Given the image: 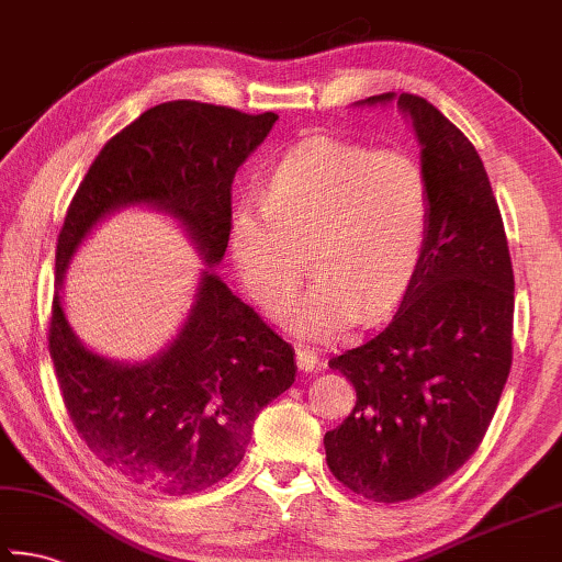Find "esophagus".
<instances>
[{
  "instance_id": "34e87169",
  "label": "esophagus",
  "mask_w": 562,
  "mask_h": 562,
  "mask_svg": "<svg viewBox=\"0 0 562 562\" xmlns=\"http://www.w3.org/2000/svg\"><path fill=\"white\" fill-rule=\"evenodd\" d=\"M294 357H297V367L302 369V372H315L317 364H319L317 351L312 347L297 345V347H294Z\"/></svg>"
}]
</instances>
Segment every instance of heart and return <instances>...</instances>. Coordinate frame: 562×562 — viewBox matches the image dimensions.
I'll return each mask as SVG.
<instances>
[{
	"mask_svg": "<svg viewBox=\"0 0 562 562\" xmlns=\"http://www.w3.org/2000/svg\"><path fill=\"white\" fill-rule=\"evenodd\" d=\"M429 223L431 186L416 156L310 136L272 166L262 203L233 207L227 240L247 297L268 317L292 307L307 260L315 282L290 327L331 339L357 312L372 319L402 297Z\"/></svg>",
	"mask_w": 562,
	"mask_h": 562,
	"instance_id": "heart-1",
	"label": "heart"
}]
</instances>
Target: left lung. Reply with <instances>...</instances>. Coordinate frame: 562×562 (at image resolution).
Listing matches in <instances>:
<instances>
[{
	"instance_id": "1",
	"label": "left lung",
	"mask_w": 562,
	"mask_h": 562,
	"mask_svg": "<svg viewBox=\"0 0 562 562\" xmlns=\"http://www.w3.org/2000/svg\"><path fill=\"white\" fill-rule=\"evenodd\" d=\"M396 106L422 144L429 235L392 322L329 359L355 384L357 404L325 434L331 475L376 503L422 496L471 459L513 361V265L479 150L416 93Z\"/></svg>"
}]
</instances>
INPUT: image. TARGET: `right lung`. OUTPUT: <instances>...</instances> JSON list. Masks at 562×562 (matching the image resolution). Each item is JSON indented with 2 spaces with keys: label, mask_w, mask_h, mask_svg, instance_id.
Returning a JSON list of instances; mask_svg holds the SVG:
<instances>
[{
  "label": "right lung",
  "mask_w": 562,
  "mask_h": 562,
  "mask_svg": "<svg viewBox=\"0 0 562 562\" xmlns=\"http://www.w3.org/2000/svg\"><path fill=\"white\" fill-rule=\"evenodd\" d=\"M278 113L168 101L119 131L76 190L56 240V288L76 247L103 215L146 203L180 221L207 265L223 260L235 170ZM49 351L64 406L97 459L168 496L215 486L243 461L258 414L297 374L294 349L213 270L180 335L144 364L93 355L52 302Z\"/></svg>",
  "instance_id": "1"
}]
</instances>
